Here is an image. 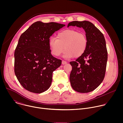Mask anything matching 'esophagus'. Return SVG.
Here are the masks:
<instances>
[{
	"instance_id": "1",
	"label": "esophagus",
	"mask_w": 123,
	"mask_h": 123,
	"mask_svg": "<svg viewBox=\"0 0 123 123\" xmlns=\"http://www.w3.org/2000/svg\"><path fill=\"white\" fill-rule=\"evenodd\" d=\"M62 64L63 65H65V64H67V62H66V61H64V60H63V61H62Z\"/></svg>"
}]
</instances>
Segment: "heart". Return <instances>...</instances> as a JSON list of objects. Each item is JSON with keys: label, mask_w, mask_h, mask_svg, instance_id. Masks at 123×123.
<instances>
[{"label": "heart", "mask_w": 123, "mask_h": 123, "mask_svg": "<svg viewBox=\"0 0 123 123\" xmlns=\"http://www.w3.org/2000/svg\"><path fill=\"white\" fill-rule=\"evenodd\" d=\"M87 41L86 36L76 30L67 29L58 32L56 38L49 40V45L51 54L55 56H59L64 49L65 58H78L85 52Z\"/></svg>", "instance_id": "1"}]
</instances>
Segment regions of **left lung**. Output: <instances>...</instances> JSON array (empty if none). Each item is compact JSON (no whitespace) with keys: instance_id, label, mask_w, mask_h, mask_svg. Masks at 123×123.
I'll return each mask as SVG.
<instances>
[{"instance_id":"1","label":"left lung","mask_w":123,"mask_h":123,"mask_svg":"<svg viewBox=\"0 0 123 123\" xmlns=\"http://www.w3.org/2000/svg\"><path fill=\"white\" fill-rule=\"evenodd\" d=\"M71 26L84 30L87 44L84 54L69 63L72 66L70 82L74 91L90 92L101 84L105 75L108 60L106 41L103 34L90 21H74L68 27Z\"/></svg>"}]
</instances>
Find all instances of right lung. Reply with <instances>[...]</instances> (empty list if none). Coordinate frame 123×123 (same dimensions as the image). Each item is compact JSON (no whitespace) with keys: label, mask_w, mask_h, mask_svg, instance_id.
<instances>
[{"label":"right lung","mask_w":123,"mask_h":123,"mask_svg":"<svg viewBox=\"0 0 123 123\" xmlns=\"http://www.w3.org/2000/svg\"><path fill=\"white\" fill-rule=\"evenodd\" d=\"M65 26L37 21L21 35L14 51V73L26 90L40 93L50 87L52 73L61 60L51 55L49 41L52 34Z\"/></svg>","instance_id":"1"}]
</instances>
